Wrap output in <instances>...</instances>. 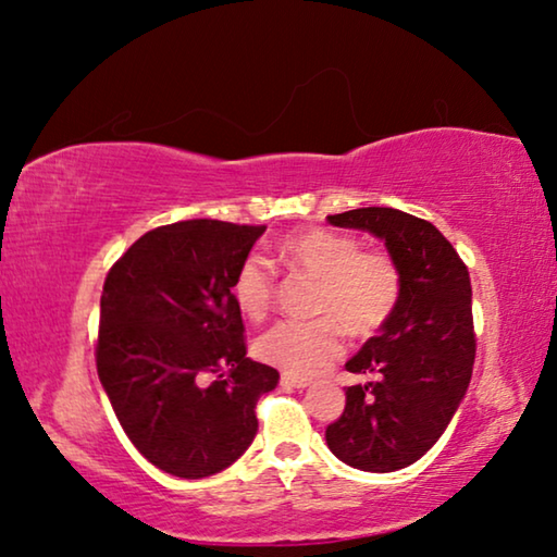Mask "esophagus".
Wrapping results in <instances>:
<instances>
[{"mask_svg": "<svg viewBox=\"0 0 557 557\" xmlns=\"http://www.w3.org/2000/svg\"><path fill=\"white\" fill-rule=\"evenodd\" d=\"M280 383H282V387H285V389H305V387H310V380L287 375V372L280 377Z\"/></svg>", "mask_w": 557, "mask_h": 557, "instance_id": "1", "label": "esophagus"}]
</instances>
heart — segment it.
Segmentation results:
<instances>
[{
    "instance_id": "b5f03b06",
    "label": "heart",
    "mask_w": 557,
    "mask_h": 557,
    "mask_svg": "<svg viewBox=\"0 0 557 557\" xmlns=\"http://www.w3.org/2000/svg\"><path fill=\"white\" fill-rule=\"evenodd\" d=\"M285 268L314 280L312 312L322 318L277 322L257 339V358L287 375L307 377L343 352V330L364 339L385 325L400 300V270L383 250H360L358 239L325 227L297 230L275 247ZM272 275L260 257L239 264L232 297L247 320L260 322L272 307Z\"/></svg>"
}]
</instances>
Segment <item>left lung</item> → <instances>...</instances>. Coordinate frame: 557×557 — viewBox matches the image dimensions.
<instances>
[{
	"label": "left lung",
	"instance_id": "left-lung-1",
	"mask_svg": "<svg viewBox=\"0 0 557 557\" xmlns=\"http://www.w3.org/2000/svg\"><path fill=\"white\" fill-rule=\"evenodd\" d=\"M327 222L383 239L403 280L395 312L345 362L372 380L345 389L327 447L364 472L403 470L437 443L468 393L475 362L468 268L435 225L393 207H360Z\"/></svg>",
	"mask_w": 557,
	"mask_h": 557
}]
</instances>
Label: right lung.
Returning a JSON list of instances; mask_svg holds the SVG:
<instances>
[{
	"instance_id": "obj_1",
	"label": "right lung",
	"mask_w": 557,
	"mask_h": 557,
	"mask_svg": "<svg viewBox=\"0 0 557 557\" xmlns=\"http://www.w3.org/2000/svg\"><path fill=\"white\" fill-rule=\"evenodd\" d=\"M264 227L185 220L149 230L104 280L97 375L132 445L170 475L230 468L280 372L245 358L232 282Z\"/></svg>"
}]
</instances>
